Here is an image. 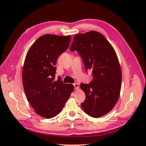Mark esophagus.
<instances>
[{
	"instance_id": "1",
	"label": "esophagus",
	"mask_w": 146,
	"mask_h": 146,
	"mask_svg": "<svg viewBox=\"0 0 146 146\" xmlns=\"http://www.w3.org/2000/svg\"><path fill=\"white\" fill-rule=\"evenodd\" d=\"M73 85H74V87H75V90H78V88H79V84H78V83H75V84H73Z\"/></svg>"
}]
</instances>
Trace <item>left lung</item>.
<instances>
[{
	"instance_id": "obj_1",
	"label": "left lung",
	"mask_w": 146,
	"mask_h": 146,
	"mask_svg": "<svg viewBox=\"0 0 146 146\" xmlns=\"http://www.w3.org/2000/svg\"><path fill=\"white\" fill-rule=\"evenodd\" d=\"M75 50L86 71H92L90 84H80L86 95L81 106L91 117H102L113 110L120 96L122 70L117 53L105 36L96 31L75 35L70 51Z\"/></svg>"
}]
</instances>
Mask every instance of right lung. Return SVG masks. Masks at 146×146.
Returning <instances> with one entry per match:
<instances>
[{
    "label": "right lung",
    "mask_w": 146,
    "mask_h": 146,
    "mask_svg": "<svg viewBox=\"0 0 146 146\" xmlns=\"http://www.w3.org/2000/svg\"><path fill=\"white\" fill-rule=\"evenodd\" d=\"M71 36L46 34L32 44L23 68L27 100L35 112L51 118L60 113L74 90L73 84L55 80L56 60L68 49Z\"/></svg>",
    "instance_id": "right-lung-1"
}]
</instances>
